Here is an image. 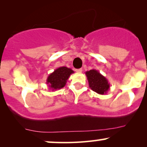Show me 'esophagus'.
<instances>
[{
	"label": "esophagus",
	"instance_id": "obj_1",
	"mask_svg": "<svg viewBox=\"0 0 147 147\" xmlns=\"http://www.w3.org/2000/svg\"><path fill=\"white\" fill-rule=\"evenodd\" d=\"M75 71L77 72H78V73H81V72H82V68H79V69H76Z\"/></svg>",
	"mask_w": 147,
	"mask_h": 147
}]
</instances>
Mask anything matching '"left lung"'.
<instances>
[{
  "label": "left lung",
  "mask_w": 147,
  "mask_h": 147,
  "mask_svg": "<svg viewBox=\"0 0 147 147\" xmlns=\"http://www.w3.org/2000/svg\"><path fill=\"white\" fill-rule=\"evenodd\" d=\"M89 87L91 90L95 91L99 95H104L110 89V84L104 76L99 72L98 70L92 69L89 71L86 72Z\"/></svg>",
  "instance_id": "1"
}]
</instances>
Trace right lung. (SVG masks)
<instances>
[{
    "label": "right lung",
    "mask_w": 147,
    "mask_h": 147,
    "mask_svg": "<svg viewBox=\"0 0 147 147\" xmlns=\"http://www.w3.org/2000/svg\"><path fill=\"white\" fill-rule=\"evenodd\" d=\"M74 73L72 69L63 66L59 67L48 75L46 84L50 89L57 90L65 86L67 81L71 74Z\"/></svg>",
    "instance_id": "obj_1"
}]
</instances>
